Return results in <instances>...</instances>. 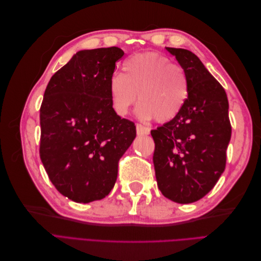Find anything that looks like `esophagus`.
Listing matches in <instances>:
<instances>
[{
  "label": "esophagus",
  "mask_w": 261,
  "mask_h": 261,
  "mask_svg": "<svg viewBox=\"0 0 261 261\" xmlns=\"http://www.w3.org/2000/svg\"><path fill=\"white\" fill-rule=\"evenodd\" d=\"M136 132H137L138 136H145V135H149L150 128L147 127V126L141 125V124H137L136 125Z\"/></svg>",
  "instance_id": "obj_1"
}]
</instances>
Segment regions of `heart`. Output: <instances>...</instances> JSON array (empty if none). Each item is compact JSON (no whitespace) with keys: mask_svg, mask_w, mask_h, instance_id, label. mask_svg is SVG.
<instances>
[{"mask_svg":"<svg viewBox=\"0 0 261 261\" xmlns=\"http://www.w3.org/2000/svg\"><path fill=\"white\" fill-rule=\"evenodd\" d=\"M114 111L127 115L130 107L139 106L140 120L165 123L175 118L184 108L189 86L185 70L172 64L169 58L158 52L137 53L124 62L122 74L112 76L109 85Z\"/></svg>","mask_w":261,"mask_h":261,"instance_id":"1","label":"heart"}]
</instances>
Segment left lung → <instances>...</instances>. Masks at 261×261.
Returning <instances> with one entry per match:
<instances>
[{
  "label": "left lung",
  "instance_id": "8db88e82",
  "mask_svg": "<svg viewBox=\"0 0 261 261\" xmlns=\"http://www.w3.org/2000/svg\"><path fill=\"white\" fill-rule=\"evenodd\" d=\"M188 78V98L180 113L151 130L153 164L162 195L178 203L201 199L225 169L232 127L225 90L193 52L165 48Z\"/></svg>",
  "mask_w": 261,
  "mask_h": 261
}]
</instances>
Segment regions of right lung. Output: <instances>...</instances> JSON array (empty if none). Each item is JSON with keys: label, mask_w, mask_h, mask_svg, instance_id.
<instances>
[{"label": "right lung", "mask_w": 261, "mask_h": 261, "mask_svg": "<svg viewBox=\"0 0 261 261\" xmlns=\"http://www.w3.org/2000/svg\"><path fill=\"white\" fill-rule=\"evenodd\" d=\"M123 55L116 46L78 51L44 91L40 159L55 188L75 202L109 195L136 137L135 124L116 114L109 90Z\"/></svg>", "instance_id": "add662e5"}]
</instances>
